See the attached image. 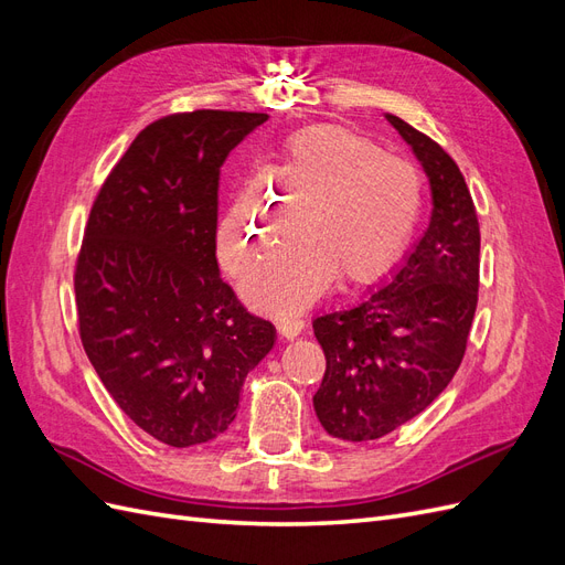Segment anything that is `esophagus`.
I'll return each instance as SVG.
<instances>
[{"label":"esophagus","mask_w":565,"mask_h":565,"mask_svg":"<svg viewBox=\"0 0 565 565\" xmlns=\"http://www.w3.org/2000/svg\"><path fill=\"white\" fill-rule=\"evenodd\" d=\"M278 332L285 339H295V337H299L303 332V320H299V318H282V320H278Z\"/></svg>","instance_id":"1"}]
</instances>
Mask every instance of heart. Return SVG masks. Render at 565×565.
<instances>
[{
  "mask_svg": "<svg viewBox=\"0 0 565 565\" xmlns=\"http://www.w3.org/2000/svg\"><path fill=\"white\" fill-rule=\"evenodd\" d=\"M299 210L303 228L245 282L254 309L297 313L337 276L344 282L377 278L417 226L422 174L353 129H306L221 218V262L233 276H245L292 228Z\"/></svg>",
  "mask_w": 565,
  "mask_h": 565,
  "instance_id": "1",
  "label": "heart"
}]
</instances>
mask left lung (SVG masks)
<instances>
[{
	"instance_id": "obj_1",
	"label": "left lung",
	"mask_w": 565,
	"mask_h": 565,
	"mask_svg": "<svg viewBox=\"0 0 565 565\" xmlns=\"http://www.w3.org/2000/svg\"><path fill=\"white\" fill-rule=\"evenodd\" d=\"M386 119L413 148L431 185V221L386 285L313 320L324 377L313 396L322 429L374 440L424 413L465 358L478 303L481 231L465 177L429 136Z\"/></svg>"
}]
</instances>
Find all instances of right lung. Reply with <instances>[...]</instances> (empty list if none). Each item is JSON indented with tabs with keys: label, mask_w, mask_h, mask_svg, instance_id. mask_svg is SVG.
I'll use <instances>...</instances> for the list:
<instances>
[{
	"label": "right lung",
	"mask_w": 565,
	"mask_h": 565,
	"mask_svg": "<svg viewBox=\"0 0 565 565\" xmlns=\"http://www.w3.org/2000/svg\"><path fill=\"white\" fill-rule=\"evenodd\" d=\"M264 113L193 110L148 125L108 174L75 266L82 347L119 409L191 448L235 419L276 328L216 264L218 172Z\"/></svg>",
	"instance_id": "right-lung-1"
}]
</instances>
